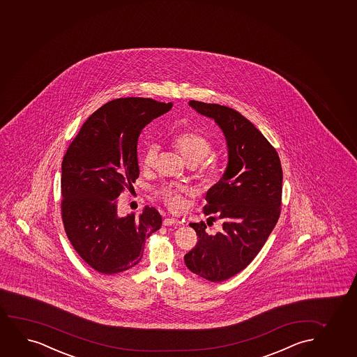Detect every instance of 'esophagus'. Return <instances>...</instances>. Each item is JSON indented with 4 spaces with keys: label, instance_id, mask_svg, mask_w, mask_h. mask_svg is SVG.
<instances>
[{
    "label": "esophagus",
    "instance_id": "obj_1",
    "mask_svg": "<svg viewBox=\"0 0 357 357\" xmlns=\"http://www.w3.org/2000/svg\"><path fill=\"white\" fill-rule=\"evenodd\" d=\"M179 224V221L174 219V218H166L165 220H163V225L165 226H169V225H176Z\"/></svg>",
    "mask_w": 357,
    "mask_h": 357
}]
</instances>
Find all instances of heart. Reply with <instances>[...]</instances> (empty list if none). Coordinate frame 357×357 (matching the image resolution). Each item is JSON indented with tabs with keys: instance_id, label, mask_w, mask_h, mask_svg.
I'll return each instance as SVG.
<instances>
[{
	"instance_id": "b5f03b06",
	"label": "heart",
	"mask_w": 357,
	"mask_h": 357,
	"mask_svg": "<svg viewBox=\"0 0 357 357\" xmlns=\"http://www.w3.org/2000/svg\"><path fill=\"white\" fill-rule=\"evenodd\" d=\"M171 146L181 155V159L192 167L195 178L202 186H211L220 179L224 162L218 155L212 154L213 143L198 130H186L176 133L171 139ZM159 161V146L150 144L142 154L141 163L144 169H154ZM188 194L186 188L167 186L161 191L163 203L171 211H179L184 207L183 196Z\"/></svg>"
}]
</instances>
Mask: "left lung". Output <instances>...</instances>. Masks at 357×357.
Listing matches in <instances>:
<instances>
[{
  "mask_svg": "<svg viewBox=\"0 0 357 357\" xmlns=\"http://www.w3.org/2000/svg\"><path fill=\"white\" fill-rule=\"evenodd\" d=\"M224 131L229 165L206 195L204 215L222 221V229L208 234L203 221L190 226L198 242L184 256L198 277L220 282L239 273L260 252L282 211V169L279 155L266 137L237 110L215 103L190 101Z\"/></svg>",
  "mask_w": 357,
  "mask_h": 357,
  "instance_id": "8db88e82",
  "label": "left lung"
}]
</instances>
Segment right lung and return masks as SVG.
<instances>
[{
    "mask_svg": "<svg viewBox=\"0 0 357 357\" xmlns=\"http://www.w3.org/2000/svg\"><path fill=\"white\" fill-rule=\"evenodd\" d=\"M172 103L125 97L89 116L61 166V216L72 247L98 273H120L141 261L146 238L161 227L158 209L120 216L116 198L139 176L142 130Z\"/></svg>",
    "mask_w": 357,
    "mask_h": 357,
    "instance_id": "1",
    "label": "right lung"
}]
</instances>
